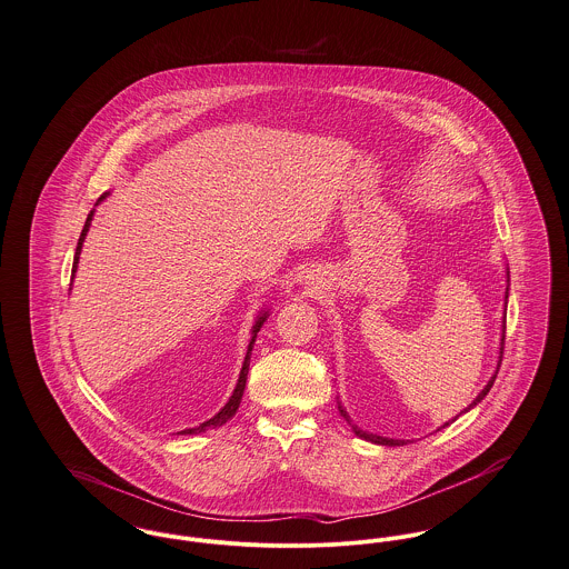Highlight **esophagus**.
Returning <instances> with one entry per match:
<instances>
[{"instance_id":"34e87169","label":"esophagus","mask_w":569,"mask_h":569,"mask_svg":"<svg viewBox=\"0 0 569 569\" xmlns=\"http://www.w3.org/2000/svg\"><path fill=\"white\" fill-rule=\"evenodd\" d=\"M310 290H312V292H316V290H318V283H316V281H312V288H310Z\"/></svg>"}]
</instances>
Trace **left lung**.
Returning <instances> with one entry per match:
<instances>
[{
  "label": "left lung",
  "mask_w": 569,
  "mask_h": 569,
  "mask_svg": "<svg viewBox=\"0 0 569 569\" xmlns=\"http://www.w3.org/2000/svg\"><path fill=\"white\" fill-rule=\"evenodd\" d=\"M508 286H510V272H508V266H506V292H505V316H502V338H500V356H498V367H496V373L491 376V379L487 381V386L478 392V397L460 412V415H465V412H469L471 408H476L485 397H487V392L491 390V386H493V381L498 378V371H500V365H502V353H505V333H506V303H508ZM338 412H340V417L349 423V428H351V432L358 437V439H362V441L376 442V445H386V447H397V445H408L406 441H401V439H388V437H379V435H371V432H367V430H362V428H358L353 421H351V417H349V412L345 410V406L338 401ZM460 415H456L451 421H447V423H442L439 430L442 428H447L449 423H453Z\"/></svg>",
  "instance_id": "left-lung-1"
}]
</instances>
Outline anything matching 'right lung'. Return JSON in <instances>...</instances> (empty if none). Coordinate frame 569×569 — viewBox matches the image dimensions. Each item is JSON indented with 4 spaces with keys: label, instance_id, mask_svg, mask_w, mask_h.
<instances>
[{
    "label": "right lung",
    "instance_id": "1",
    "mask_svg": "<svg viewBox=\"0 0 569 569\" xmlns=\"http://www.w3.org/2000/svg\"><path fill=\"white\" fill-rule=\"evenodd\" d=\"M109 196V191L107 193H102L100 198H98V202L96 204H100L104 198ZM93 213L96 211H91L89 216H87V222H84V227H82V233H80V240H78V247H76V254H73V268H71V277L76 274V268H78V261H80V251H82V242H84V238H87V233H89V227H91V220H93ZM270 316V310H261L257 318H254L253 329H251V340H249V349H247V358H244V365H242V371H240V378H238V383H236V388H233V395L229 397V401L209 419V421H204V423H200V426H196V428H190V430H183L186 435H198V432H204V430H211V428H220V426H224L229 419H233V415L238 412V408H240V401H242V395H244V388H247V376H249V365H251V351H253L254 338H257V331L261 329V325L266 322V318Z\"/></svg>",
    "mask_w": 569,
    "mask_h": 569
}]
</instances>
